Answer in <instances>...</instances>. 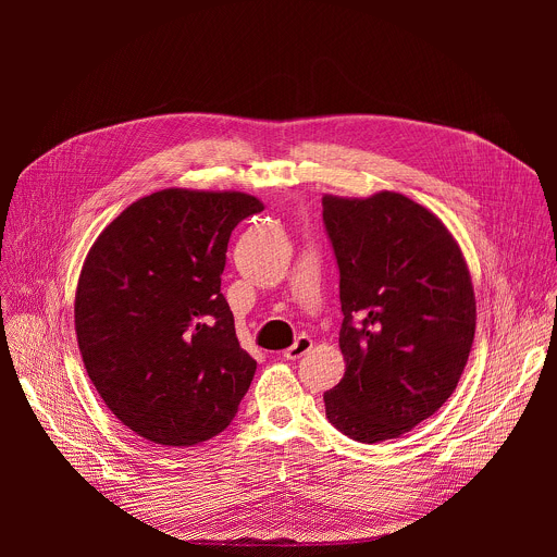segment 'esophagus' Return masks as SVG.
Segmentation results:
<instances>
[{"mask_svg": "<svg viewBox=\"0 0 557 557\" xmlns=\"http://www.w3.org/2000/svg\"><path fill=\"white\" fill-rule=\"evenodd\" d=\"M312 348V339L310 337H306V335H299L297 339H295V344L290 346V348H286L282 355H284V359H299L301 355H306L308 350Z\"/></svg>", "mask_w": 557, "mask_h": 557, "instance_id": "obj_1", "label": "esophagus"}]
</instances>
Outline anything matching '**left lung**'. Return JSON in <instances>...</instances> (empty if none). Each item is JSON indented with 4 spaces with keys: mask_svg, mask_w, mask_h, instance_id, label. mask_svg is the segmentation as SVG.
<instances>
[{
    "mask_svg": "<svg viewBox=\"0 0 557 557\" xmlns=\"http://www.w3.org/2000/svg\"><path fill=\"white\" fill-rule=\"evenodd\" d=\"M339 267L344 379L324 394L329 421L379 443L430 419L458 385L475 333L467 262L447 226L396 191L326 194Z\"/></svg>",
    "mask_w": 557,
    "mask_h": 557,
    "instance_id": "left-lung-1",
    "label": "left lung"
}]
</instances>
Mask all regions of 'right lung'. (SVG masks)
Instances as JSON below:
<instances>
[{
    "mask_svg": "<svg viewBox=\"0 0 557 557\" xmlns=\"http://www.w3.org/2000/svg\"><path fill=\"white\" fill-rule=\"evenodd\" d=\"M264 205L243 191L163 189L132 202L92 245L74 297L90 381L138 436L189 447L220 434L256 359L220 293L231 231Z\"/></svg>",
    "mask_w": 557,
    "mask_h": 557,
    "instance_id": "obj_1",
    "label": "right lung"
}]
</instances>
